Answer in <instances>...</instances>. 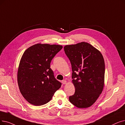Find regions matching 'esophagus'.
<instances>
[{"instance_id":"esophagus-1","label":"esophagus","mask_w":125,"mask_h":125,"mask_svg":"<svg viewBox=\"0 0 125 125\" xmlns=\"http://www.w3.org/2000/svg\"><path fill=\"white\" fill-rule=\"evenodd\" d=\"M62 83L63 84H66V83H67V82H66V80H63V81H62Z\"/></svg>"}]
</instances>
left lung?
Masks as SVG:
<instances>
[{
	"label": "left lung",
	"instance_id": "obj_1",
	"mask_svg": "<svg viewBox=\"0 0 125 125\" xmlns=\"http://www.w3.org/2000/svg\"><path fill=\"white\" fill-rule=\"evenodd\" d=\"M72 67L74 94L70 102L79 108L90 107L102 94L104 85L105 62L101 52L89 43L82 42L64 47Z\"/></svg>",
	"mask_w": 125,
	"mask_h": 125
}]
</instances>
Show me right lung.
I'll list each match as a JSON object with an SVG mask.
<instances>
[{
  "label": "right lung",
  "mask_w": 125,
  "mask_h": 125,
  "mask_svg": "<svg viewBox=\"0 0 125 125\" xmlns=\"http://www.w3.org/2000/svg\"><path fill=\"white\" fill-rule=\"evenodd\" d=\"M56 44L38 43L28 48L21 58L17 73L20 93L30 104L44 105L61 86L54 77L50 64L62 48Z\"/></svg>",
  "instance_id": "1"
}]
</instances>
